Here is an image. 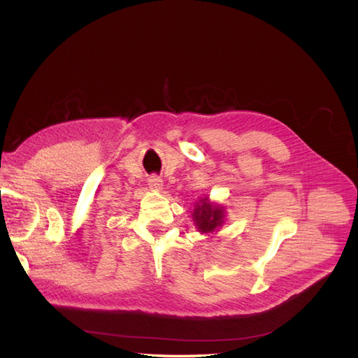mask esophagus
I'll use <instances>...</instances> for the list:
<instances>
[{"instance_id": "obj_1", "label": "esophagus", "mask_w": 358, "mask_h": 358, "mask_svg": "<svg viewBox=\"0 0 358 358\" xmlns=\"http://www.w3.org/2000/svg\"><path fill=\"white\" fill-rule=\"evenodd\" d=\"M149 185H150V188L158 189V188L162 187V180L159 178H157V176H152V178L149 179Z\"/></svg>"}]
</instances>
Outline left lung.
Here are the masks:
<instances>
[{
  "label": "left lung",
  "mask_w": 358,
  "mask_h": 358,
  "mask_svg": "<svg viewBox=\"0 0 358 358\" xmlns=\"http://www.w3.org/2000/svg\"><path fill=\"white\" fill-rule=\"evenodd\" d=\"M192 218L196 221L199 231L212 233L215 229L221 227L224 221V212L221 208H218V206H212L208 203V200L204 199L196 204Z\"/></svg>",
  "instance_id": "obj_1"
}]
</instances>
